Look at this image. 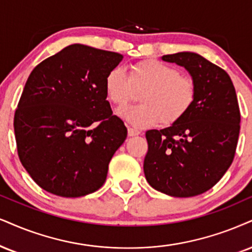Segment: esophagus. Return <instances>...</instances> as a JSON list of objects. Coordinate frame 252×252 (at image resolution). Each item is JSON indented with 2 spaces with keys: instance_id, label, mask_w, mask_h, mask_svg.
<instances>
[{
  "instance_id": "esophagus-1",
  "label": "esophagus",
  "mask_w": 252,
  "mask_h": 252,
  "mask_svg": "<svg viewBox=\"0 0 252 252\" xmlns=\"http://www.w3.org/2000/svg\"><path fill=\"white\" fill-rule=\"evenodd\" d=\"M127 131H128V136H136V135L140 134V132H139L138 129L131 128V127H128V129H127Z\"/></svg>"
}]
</instances>
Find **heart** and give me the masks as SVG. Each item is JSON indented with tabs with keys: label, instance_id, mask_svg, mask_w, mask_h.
I'll return each mask as SVG.
<instances>
[{
	"label": "heart",
	"instance_id": "1",
	"mask_svg": "<svg viewBox=\"0 0 252 252\" xmlns=\"http://www.w3.org/2000/svg\"><path fill=\"white\" fill-rule=\"evenodd\" d=\"M105 92L112 104L124 106L141 92L138 106L123 107L118 116L134 127L173 125L190 110L196 97V86L190 77L160 61L148 60L133 64L129 74L114 67L106 74Z\"/></svg>",
	"mask_w": 252,
	"mask_h": 252
}]
</instances>
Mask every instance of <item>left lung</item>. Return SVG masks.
<instances>
[{"instance_id":"1","label":"left lung","mask_w":252,"mask_h":252,"mask_svg":"<svg viewBox=\"0 0 252 252\" xmlns=\"http://www.w3.org/2000/svg\"><path fill=\"white\" fill-rule=\"evenodd\" d=\"M161 58L188 71L196 97L178 123L146 132L145 176L169 196H196L213 188L234 160L241 127L237 95L229 74L195 52Z\"/></svg>"}]
</instances>
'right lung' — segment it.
Instances as JSON below:
<instances>
[{
    "label": "right lung",
    "mask_w": 252,
    "mask_h": 252,
    "mask_svg": "<svg viewBox=\"0 0 252 252\" xmlns=\"http://www.w3.org/2000/svg\"><path fill=\"white\" fill-rule=\"evenodd\" d=\"M123 55L72 44L39 63L14 118L18 157L44 190L80 197L98 190L127 128L106 100L105 78Z\"/></svg>",
    "instance_id": "obj_1"
}]
</instances>
